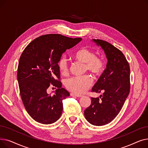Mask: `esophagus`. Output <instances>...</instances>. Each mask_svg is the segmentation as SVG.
<instances>
[{
    "mask_svg": "<svg viewBox=\"0 0 148 148\" xmlns=\"http://www.w3.org/2000/svg\"><path fill=\"white\" fill-rule=\"evenodd\" d=\"M70 95H71V96H75L77 97H82V95H79V94H75V93H71Z\"/></svg>",
    "mask_w": 148,
    "mask_h": 148,
    "instance_id": "1",
    "label": "esophagus"
}]
</instances>
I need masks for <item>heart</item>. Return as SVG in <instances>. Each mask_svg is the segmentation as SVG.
<instances>
[{"label":"heart","mask_w":148,"mask_h":148,"mask_svg":"<svg viewBox=\"0 0 148 148\" xmlns=\"http://www.w3.org/2000/svg\"><path fill=\"white\" fill-rule=\"evenodd\" d=\"M73 58L80 63L84 64V69L95 77L99 76L105 69V62L103 58L95 56V52L87 48L82 47L73 53ZM58 67L61 74L66 75L69 73L66 59L62 57L58 62ZM92 84V80L89 75L72 77L65 82L67 89L77 94L86 92Z\"/></svg>","instance_id":"obj_1"}]
</instances>
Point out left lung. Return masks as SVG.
<instances>
[{
  "label": "left lung",
  "instance_id": "8db88e82",
  "mask_svg": "<svg viewBox=\"0 0 148 148\" xmlns=\"http://www.w3.org/2000/svg\"><path fill=\"white\" fill-rule=\"evenodd\" d=\"M104 50L107 68L92 88V92L103 95L91 98V104L84 110V116L91 124L102 126L112 122L125 103L130 90V68L122 52L102 40H93Z\"/></svg>",
  "mask_w": 148,
  "mask_h": 148
}]
</instances>
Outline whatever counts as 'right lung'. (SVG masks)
Returning a JSON list of instances; mask_svg holds the SVG:
<instances>
[{"mask_svg": "<svg viewBox=\"0 0 148 148\" xmlns=\"http://www.w3.org/2000/svg\"><path fill=\"white\" fill-rule=\"evenodd\" d=\"M82 40L47 34L35 38L23 50L17 69L20 94L27 112L36 122L50 124L60 118L62 100L69 93L62 88L58 62L62 53ZM51 86L58 88L53 96L47 94Z\"/></svg>", "mask_w": 148, "mask_h": 148, "instance_id": "right-lung-1", "label": "right lung"}]
</instances>
